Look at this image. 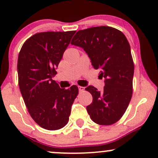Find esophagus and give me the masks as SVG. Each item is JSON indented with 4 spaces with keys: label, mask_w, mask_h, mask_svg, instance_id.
Instances as JSON below:
<instances>
[{
    "label": "esophagus",
    "mask_w": 158,
    "mask_h": 158,
    "mask_svg": "<svg viewBox=\"0 0 158 158\" xmlns=\"http://www.w3.org/2000/svg\"><path fill=\"white\" fill-rule=\"evenodd\" d=\"M78 88H79V90L80 92H82V91H84L85 90V88L84 87H82V86H79L78 87Z\"/></svg>",
    "instance_id": "34e87169"
}]
</instances>
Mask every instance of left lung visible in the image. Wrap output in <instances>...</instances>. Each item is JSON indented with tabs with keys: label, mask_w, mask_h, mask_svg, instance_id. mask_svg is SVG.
Here are the masks:
<instances>
[{
	"label": "left lung",
	"mask_w": 158,
	"mask_h": 158,
	"mask_svg": "<svg viewBox=\"0 0 158 158\" xmlns=\"http://www.w3.org/2000/svg\"><path fill=\"white\" fill-rule=\"evenodd\" d=\"M70 44L85 50L105 79L102 91L91 85L85 88L93 97L86 108L90 119L102 126L114 124L126 112L133 92L135 66L128 40L117 29L101 26L79 30Z\"/></svg>",
	"instance_id": "left-lung-1"
}]
</instances>
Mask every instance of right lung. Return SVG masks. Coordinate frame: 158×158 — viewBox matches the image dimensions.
<instances>
[{
	"label": "right lung",
	"instance_id": "right-lung-1",
	"mask_svg": "<svg viewBox=\"0 0 158 158\" xmlns=\"http://www.w3.org/2000/svg\"><path fill=\"white\" fill-rule=\"evenodd\" d=\"M75 32H39L27 39L20 50V90L32 118L44 129L53 131L65 126L79 93L77 85L60 88L52 79Z\"/></svg>",
	"mask_w": 158,
	"mask_h": 158
}]
</instances>
